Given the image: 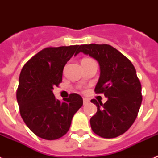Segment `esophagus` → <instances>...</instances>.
<instances>
[{"mask_svg": "<svg viewBox=\"0 0 158 158\" xmlns=\"http://www.w3.org/2000/svg\"><path fill=\"white\" fill-rule=\"evenodd\" d=\"M83 101H84V105H86V104H88L89 102V99L87 98H84Z\"/></svg>", "mask_w": 158, "mask_h": 158, "instance_id": "1", "label": "esophagus"}]
</instances>
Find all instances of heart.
Segmentation results:
<instances>
[{
    "mask_svg": "<svg viewBox=\"0 0 158 158\" xmlns=\"http://www.w3.org/2000/svg\"><path fill=\"white\" fill-rule=\"evenodd\" d=\"M84 60H92V59H89V58H86V59H84Z\"/></svg>",
    "mask_w": 158,
    "mask_h": 158,
    "instance_id": "obj_1",
    "label": "heart"
}]
</instances>
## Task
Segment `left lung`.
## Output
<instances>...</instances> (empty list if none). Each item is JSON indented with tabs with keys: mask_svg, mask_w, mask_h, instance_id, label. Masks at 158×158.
<instances>
[{
	"mask_svg": "<svg viewBox=\"0 0 158 158\" xmlns=\"http://www.w3.org/2000/svg\"><path fill=\"white\" fill-rule=\"evenodd\" d=\"M80 52L98 61L101 74L94 92L108 98L105 103L91 100L98 108L90 119L92 130L102 138L118 137L135 122L142 102L141 83L135 66L108 44H84L79 47Z\"/></svg>",
	"mask_w": 158,
	"mask_h": 158,
	"instance_id": "obj_1",
	"label": "left lung"
}]
</instances>
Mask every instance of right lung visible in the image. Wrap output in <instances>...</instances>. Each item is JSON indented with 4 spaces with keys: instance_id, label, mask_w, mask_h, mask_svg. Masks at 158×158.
<instances>
[{
    "instance_id": "add662e5",
    "label": "right lung",
    "mask_w": 158,
    "mask_h": 158,
    "mask_svg": "<svg viewBox=\"0 0 158 158\" xmlns=\"http://www.w3.org/2000/svg\"><path fill=\"white\" fill-rule=\"evenodd\" d=\"M79 45L46 48L33 56L21 70L16 98L26 125L37 136L57 139L69 130L72 118L83 106V98L70 94L64 102L55 98L52 89L62 82L63 69Z\"/></svg>"
}]
</instances>
